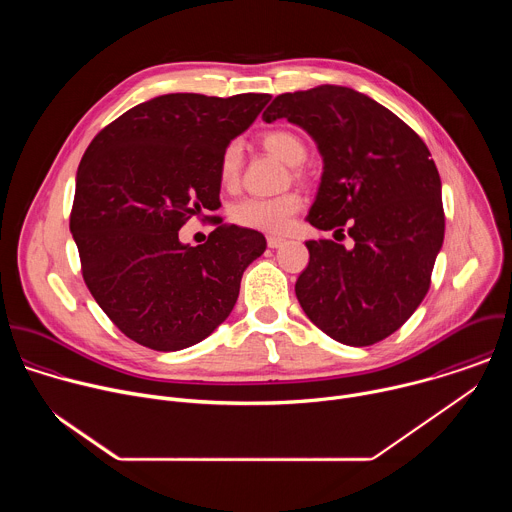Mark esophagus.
<instances>
[{"label":"esophagus","mask_w":512,"mask_h":512,"mask_svg":"<svg viewBox=\"0 0 512 512\" xmlns=\"http://www.w3.org/2000/svg\"><path fill=\"white\" fill-rule=\"evenodd\" d=\"M283 243H285L283 237H267V245H269L271 249H277V247H281Z\"/></svg>","instance_id":"obj_1"}]
</instances>
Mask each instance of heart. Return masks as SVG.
Returning <instances> with one entry per match:
<instances>
[{
  "label": "heart",
  "instance_id": "heart-1",
  "mask_svg": "<svg viewBox=\"0 0 512 512\" xmlns=\"http://www.w3.org/2000/svg\"><path fill=\"white\" fill-rule=\"evenodd\" d=\"M261 145L265 152L273 154L287 166H298L306 160L308 156V145L291 129H269L261 135ZM241 170H243V150L239 141H231L225 152L221 154V160H218V182L225 190H235L241 180ZM294 176H300V170H294ZM302 206V198L296 192H285L281 196L273 198H243L235 202L229 210L231 218L253 231L261 233H281L289 221Z\"/></svg>",
  "mask_w": 512,
  "mask_h": 512
}]
</instances>
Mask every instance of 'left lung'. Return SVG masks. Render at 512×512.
I'll list each match as a JSON object with an SVG mask.
<instances>
[{"instance_id":"8db88e82","label":"left lung","mask_w":512,"mask_h":512,"mask_svg":"<svg viewBox=\"0 0 512 512\" xmlns=\"http://www.w3.org/2000/svg\"><path fill=\"white\" fill-rule=\"evenodd\" d=\"M312 135L324 172L308 223L342 235L308 241L296 281L306 316L330 338L371 346L399 330L425 298L446 218L442 180L421 137L387 107L348 87L283 93L263 121ZM344 237V235H342Z\"/></svg>"}]
</instances>
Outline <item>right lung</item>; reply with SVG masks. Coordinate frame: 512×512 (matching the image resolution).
<instances>
[{
    "label": "right lung",
    "instance_id": "right-lung-1",
    "mask_svg": "<svg viewBox=\"0 0 512 512\" xmlns=\"http://www.w3.org/2000/svg\"><path fill=\"white\" fill-rule=\"evenodd\" d=\"M269 99L162 95L125 111L87 148L70 233L93 298L133 342L182 350L233 312L243 271L263 255L265 237L221 225L190 247L178 231L190 216L221 206L218 160Z\"/></svg>",
    "mask_w": 512,
    "mask_h": 512
}]
</instances>
